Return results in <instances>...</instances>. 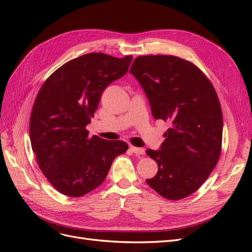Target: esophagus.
Instances as JSON below:
<instances>
[{
  "label": "esophagus",
  "instance_id": "obj_1",
  "mask_svg": "<svg viewBox=\"0 0 252 252\" xmlns=\"http://www.w3.org/2000/svg\"><path fill=\"white\" fill-rule=\"evenodd\" d=\"M129 149H130L133 152V154H135V155H145V150L143 148L130 146V147H129Z\"/></svg>",
  "mask_w": 252,
  "mask_h": 252
}]
</instances>
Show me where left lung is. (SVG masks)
<instances>
[{"label": "left lung", "instance_id": "obj_1", "mask_svg": "<svg viewBox=\"0 0 252 252\" xmlns=\"http://www.w3.org/2000/svg\"><path fill=\"white\" fill-rule=\"evenodd\" d=\"M129 72L154 118L169 123L159 150H146L158 166L147 184L165 199H184L208 179L220 155L223 114L216 90L195 65L173 56L138 57Z\"/></svg>", "mask_w": 252, "mask_h": 252}]
</instances>
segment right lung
<instances>
[{
	"label": "right lung",
	"instance_id": "obj_1",
	"mask_svg": "<svg viewBox=\"0 0 252 252\" xmlns=\"http://www.w3.org/2000/svg\"><path fill=\"white\" fill-rule=\"evenodd\" d=\"M132 56L122 59L100 52L67 62L45 81L33 104L29 134L37 165L59 192L78 197L100 186L123 141L89 136L101 95L125 75Z\"/></svg>",
	"mask_w": 252,
	"mask_h": 252
}]
</instances>
